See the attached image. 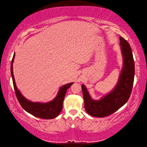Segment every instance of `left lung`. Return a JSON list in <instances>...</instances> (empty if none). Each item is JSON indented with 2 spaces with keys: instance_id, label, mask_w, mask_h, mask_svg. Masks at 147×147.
<instances>
[{
  "instance_id": "8db88e82",
  "label": "left lung",
  "mask_w": 147,
  "mask_h": 147,
  "mask_svg": "<svg viewBox=\"0 0 147 147\" xmlns=\"http://www.w3.org/2000/svg\"><path fill=\"white\" fill-rule=\"evenodd\" d=\"M123 57V67L115 88L100 100H94L89 96L84 85L82 86L84 107L87 113L96 117H104L115 112L126 103L130 98L135 74L133 54L130 44L120 37Z\"/></svg>"
}]
</instances>
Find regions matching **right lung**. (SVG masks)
Masks as SVG:
<instances>
[{
    "label": "right lung",
    "instance_id": "add662e5",
    "mask_svg": "<svg viewBox=\"0 0 147 147\" xmlns=\"http://www.w3.org/2000/svg\"><path fill=\"white\" fill-rule=\"evenodd\" d=\"M14 58L15 54H13L11 63V74L12 80H13V88L15 89V92H16V95L19 104L22 106V108L24 110L26 111L27 112H28L29 113L32 114V115L38 118L44 119H51L56 117L62 110L63 102L65 96L66 92L73 83H70L62 86L59 89L58 95L51 102L45 104L39 102H32L29 101L24 98L17 88L13 74V67H13Z\"/></svg>",
    "mask_w": 147,
    "mask_h": 147
}]
</instances>
